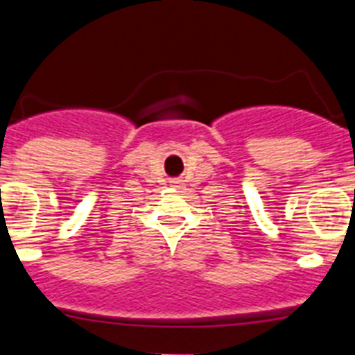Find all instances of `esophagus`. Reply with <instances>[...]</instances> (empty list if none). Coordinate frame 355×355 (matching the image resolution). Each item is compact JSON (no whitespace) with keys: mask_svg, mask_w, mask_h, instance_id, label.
<instances>
[{"mask_svg":"<svg viewBox=\"0 0 355 355\" xmlns=\"http://www.w3.org/2000/svg\"><path fill=\"white\" fill-rule=\"evenodd\" d=\"M171 184H173V188H182V180H180V178H175Z\"/></svg>","mask_w":355,"mask_h":355,"instance_id":"obj_1","label":"esophagus"}]
</instances>
